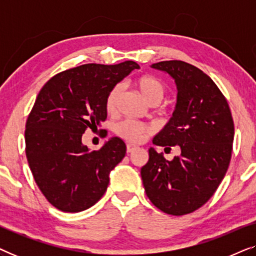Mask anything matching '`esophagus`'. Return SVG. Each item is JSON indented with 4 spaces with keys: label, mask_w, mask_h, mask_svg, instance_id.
Here are the masks:
<instances>
[{
    "label": "esophagus",
    "mask_w": 256,
    "mask_h": 256,
    "mask_svg": "<svg viewBox=\"0 0 256 256\" xmlns=\"http://www.w3.org/2000/svg\"><path fill=\"white\" fill-rule=\"evenodd\" d=\"M136 149H138V146H134V144H127V152L128 154L132 152Z\"/></svg>",
    "instance_id": "obj_1"
}]
</instances>
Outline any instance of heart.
Masks as SVG:
<instances>
[{
    "label": "heart",
    "mask_w": 256,
    "mask_h": 256,
    "mask_svg": "<svg viewBox=\"0 0 256 256\" xmlns=\"http://www.w3.org/2000/svg\"><path fill=\"white\" fill-rule=\"evenodd\" d=\"M134 85L138 92L141 93L143 99L149 104H157L163 99L164 93H166V86L158 78L152 76H141L134 80ZM121 88L115 86L108 92L104 101V107L106 110L112 112L115 110L118 104V96H120ZM116 132L122 138L127 140L130 142H140L142 141L146 136L152 132V127L141 122H136L132 120H126L118 124Z\"/></svg>",
    "instance_id": "obj_1"
}]
</instances>
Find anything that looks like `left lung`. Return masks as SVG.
<instances>
[{"label": "left lung", "instance_id": "left-lung-1", "mask_svg": "<svg viewBox=\"0 0 256 256\" xmlns=\"http://www.w3.org/2000/svg\"><path fill=\"white\" fill-rule=\"evenodd\" d=\"M152 68L168 73L177 87L172 116L152 143L178 146L180 155L166 160L150 148L148 163L141 169L143 186L160 211L188 214L202 208L225 177L234 138L232 114L218 86L196 66L166 60Z\"/></svg>", "mask_w": 256, "mask_h": 256}]
</instances>
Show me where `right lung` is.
<instances>
[{
	"label": "right lung",
	"mask_w": 256,
	"mask_h": 256,
	"mask_svg": "<svg viewBox=\"0 0 256 256\" xmlns=\"http://www.w3.org/2000/svg\"><path fill=\"white\" fill-rule=\"evenodd\" d=\"M138 68L132 60L85 64L58 73L40 90L26 120V152L34 182L56 208L82 212L106 192L124 142L110 138L92 152L82 134L106 120L108 92Z\"/></svg>",
	"instance_id": "obj_1"
}]
</instances>
